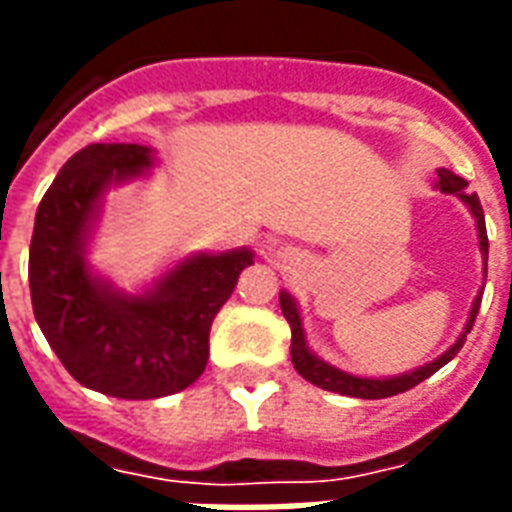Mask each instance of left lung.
Returning <instances> with one entry per match:
<instances>
[{
  "label": "left lung",
  "mask_w": 512,
  "mask_h": 512,
  "mask_svg": "<svg viewBox=\"0 0 512 512\" xmlns=\"http://www.w3.org/2000/svg\"><path fill=\"white\" fill-rule=\"evenodd\" d=\"M434 189L445 192V195H456V198L469 208V214H472V219H475V230H478L480 257H483V276H486L488 236H486V217H483L480 198L475 195V192H467V181L461 179V176H456V173L448 168H437ZM480 298H483V287H480V293L475 295V301H472V306H469L467 323H464L461 333L456 336V342L450 344L448 350L442 352V355H437L434 361L418 366V369L393 374V377H361V374L344 372V369H339V366L323 361V358L309 347V342H306L304 320H301L298 301H295L293 295L287 293V290H282V293H279V306H282V314H285V320L290 323V331H293L290 358H293L295 372L301 374L306 382H312V385L323 388V391L352 396V399H388V396H396V393L410 391V388H415L418 382L429 380L431 374L439 372L445 363L456 358V352L464 347V342H467V333L472 331V325H475V317H478V309H480Z\"/></svg>",
  "instance_id": "left-lung-1"
}]
</instances>
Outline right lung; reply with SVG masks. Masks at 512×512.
I'll list each match as a JSON object with an SVG mask.
<instances>
[{
  "label": "right lung",
  "mask_w": 512,
  "mask_h": 512,
  "mask_svg": "<svg viewBox=\"0 0 512 512\" xmlns=\"http://www.w3.org/2000/svg\"><path fill=\"white\" fill-rule=\"evenodd\" d=\"M157 151L140 143H92L64 162L40 200L29 246L34 320L64 369L116 399H162L198 380L208 331L238 274L255 263L249 246L189 252L138 290H124L89 260L111 189L143 181Z\"/></svg>",
  "instance_id": "1"
}]
</instances>
